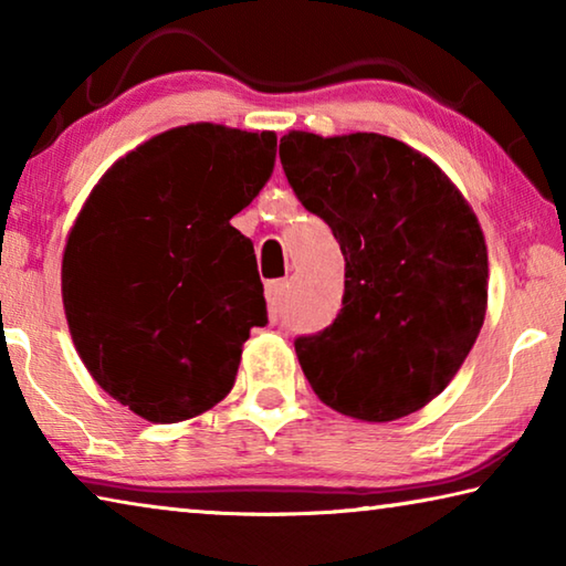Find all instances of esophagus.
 <instances>
[{
  "label": "esophagus",
  "instance_id": "1",
  "mask_svg": "<svg viewBox=\"0 0 566 566\" xmlns=\"http://www.w3.org/2000/svg\"><path fill=\"white\" fill-rule=\"evenodd\" d=\"M284 282L276 280V282H270L264 286V296H266V314H270V319L276 322V317H280V304H282V294H284Z\"/></svg>",
  "mask_w": 566,
  "mask_h": 566
}]
</instances>
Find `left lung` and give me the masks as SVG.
Segmentation results:
<instances>
[{
    "label": "left lung",
    "instance_id": "1",
    "mask_svg": "<svg viewBox=\"0 0 566 566\" xmlns=\"http://www.w3.org/2000/svg\"><path fill=\"white\" fill-rule=\"evenodd\" d=\"M284 175L344 254V300L327 329L294 342L324 405L395 421L454 379L486 314L484 232L432 159L375 132L292 129Z\"/></svg>",
    "mask_w": 566,
    "mask_h": 566
}]
</instances>
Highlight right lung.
Returning <instances> with one entry per match:
<instances>
[{
  "label": "right lung",
  "instance_id": "1",
  "mask_svg": "<svg viewBox=\"0 0 566 566\" xmlns=\"http://www.w3.org/2000/svg\"><path fill=\"white\" fill-rule=\"evenodd\" d=\"M274 132L197 122L104 171L70 229L62 302L92 379L155 424L212 409L266 324L254 247L229 219L272 177Z\"/></svg>",
  "mask_w": 566,
  "mask_h": 566
}]
</instances>
